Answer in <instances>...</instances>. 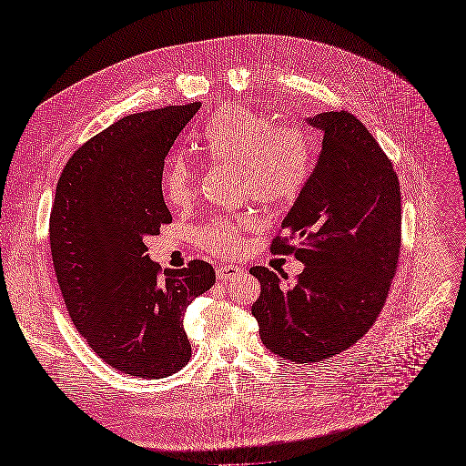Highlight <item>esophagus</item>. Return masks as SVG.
I'll return each instance as SVG.
<instances>
[{
    "instance_id": "obj_1",
    "label": "esophagus",
    "mask_w": 466,
    "mask_h": 466,
    "mask_svg": "<svg viewBox=\"0 0 466 466\" xmlns=\"http://www.w3.org/2000/svg\"><path fill=\"white\" fill-rule=\"evenodd\" d=\"M243 274V268L241 266H218L216 268V276L219 278V279H233V278H237V276H241Z\"/></svg>"
}]
</instances>
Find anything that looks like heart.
I'll return each mask as SVG.
<instances>
[{
    "instance_id": "heart-1",
    "label": "heart",
    "mask_w": 466,
    "mask_h": 466,
    "mask_svg": "<svg viewBox=\"0 0 466 466\" xmlns=\"http://www.w3.org/2000/svg\"><path fill=\"white\" fill-rule=\"evenodd\" d=\"M200 147L211 161L238 165V187L264 204L293 200L313 171V137L301 124H272L248 108L225 106L216 112ZM163 194L175 206L192 200L194 175L188 163L177 159L167 167ZM250 228L247 218L218 219L200 233V243L214 255L231 257Z\"/></svg>"
}]
</instances>
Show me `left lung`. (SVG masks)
<instances>
[{
    "label": "left lung",
    "mask_w": 466,
    "mask_h": 466,
    "mask_svg": "<svg viewBox=\"0 0 466 466\" xmlns=\"http://www.w3.org/2000/svg\"><path fill=\"white\" fill-rule=\"evenodd\" d=\"M305 120L322 134V147L281 221L286 237L272 243L274 255L293 252L305 268L295 284L264 266L250 274L260 281L252 315L262 344L313 363L356 344L379 317L397 272L402 218L399 177L370 130L346 110Z\"/></svg>",
    "instance_id": "obj_1"
}]
</instances>
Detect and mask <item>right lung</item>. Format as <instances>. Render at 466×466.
Segmentation results:
<instances>
[{
	"label": "right lung",
	"mask_w": 466,
	"mask_h": 466,
	"mask_svg": "<svg viewBox=\"0 0 466 466\" xmlns=\"http://www.w3.org/2000/svg\"><path fill=\"white\" fill-rule=\"evenodd\" d=\"M200 103L124 116L66 163L50 211L56 278L77 332L110 368L161 379L190 360L187 307L216 284L204 260L171 270L146 238L171 223L165 155Z\"/></svg>",
	"instance_id": "1"
}]
</instances>
